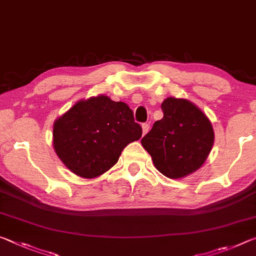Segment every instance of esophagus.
<instances>
[{"mask_svg":"<svg viewBox=\"0 0 256 256\" xmlns=\"http://www.w3.org/2000/svg\"><path fill=\"white\" fill-rule=\"evenodd\" d=\"M149 128H150V124L149 123H144V124H142V132H144V134H146V132H148Z\"/></svg>","mask_w":256,"mask_h":256,"instance_id":"esophagus-1","label":"esophagus"}]
</instances>
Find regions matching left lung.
<instances>
[{
    "mask_svg": "<svg viewBox=\"0 0 256 256\" xmlns=\"http://www.w3.org/2000/svg\"><path fill=\"white\" fill-rule=\"evenodd\" d=\"M162 110L164 118L156 120L141 144L162 175L180 178L206 162L214 144V128L209 118L186 99H164Z\"/></svg>",
    "mask_w": 256,
    "mask_h": 256,
    "instance_id": "obj_1",
    "label": "left lung"
}]
</instances>
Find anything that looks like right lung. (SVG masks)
I'll use <instances>...</instances> for the list:
<instances>
[{
  "label": "right lung",
  "mask_w": 256,
  "mask_h": 256,
  "mask_svg": "<svg viewBox=\"0 0 256 256\" xmlns=\"http://www.w3.org/2000/svg\"><path fill=\"white\" fill-rule=\"evenodd\" d=\"M142 136L133 110L107 96L76 102L56 120L54 149L76 175L94 178L118 162L123 149Z\"/></svg>",
  "instance_id": "1"
}]
</instances>
